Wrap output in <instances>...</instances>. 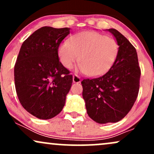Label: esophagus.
<instances>
[{
  "mask_svg": "<svg viewBox=\"0 0 154 154\" xmlns=\"http://www.w3.org/2000/svg\"><path fill=\"white\" fill-rule=\"evenodd\" d=\"M73 82L75 83H79L81 82L80 77H79V76H77V75H73Z\"/></svg>",
  "mask_w": 154,
  "mask_h": 154,
  "instance_id": "esophagus-1",
  "label": "esophagus"
}]
</instances>
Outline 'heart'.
I'll list each match as a JSON object with an SVG mask.
<instances>
[{
  "label": "heart",
  "mask_w": 154,
  "mask_h": 154,
  "mask_svg": "<svg viewBox=\"0 0 154 154\" xmlns=\"http://www.w3.org/2000/svg\"><path fill=\"white\" fill-rule=\"evenodd\" d=\"M119 45L114 39L98 32H81L60 45L59 56L66 69L79 61V69L91 77L106 72L115 62Z\"/></svg>",
  "instance_id": "1"
}]
</instances>
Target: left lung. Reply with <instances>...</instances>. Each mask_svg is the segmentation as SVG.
<instances>
[{"instance_id":"1","label":"left lung","mask_w":154,"mask_h":154,"mask_svg":"<svg viewBox=\"0 0 154 154\" xmlns=\"http://www.w3.org/2000/svg\"><path fill=\"white\" fill-rule=\"evenodd\" d=\"M107 30L119 45L115 62L103 75L81 82L88 116L99 124L117 122L128 114L138 95L141 75L135 47L116 29Z\"/></svg>"}]
</instances>
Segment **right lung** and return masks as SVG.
Here are the masks:
<instances>
[{
  "label": "right lung",
  "instance_id": "obj_1",
  "mask_svg": "<svg viewBox=\"0 0 154 154\" xmlns=\"http://www.w3.org/2000/svg\"><path fill=\"white\" fill-rule=\"evenodd\" d=\"M70 28L43 26L23 42L14 66L17 96L26 111L41 119L61 112L72 75L59 61V47Z\"/></svg>",
  "mask_w": 154,
  "mask_h": 154
}]
</instances>
